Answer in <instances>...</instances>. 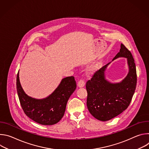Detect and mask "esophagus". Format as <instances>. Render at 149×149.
<instances>
[{
	"instance_id": "1",
	"label": "esophagus",
	"mask_w": 149,
	"mask_h": 149,
	"mask_svg": "<svg viewBox=\"0 0 149 149\" xmlns=\"http://www.w3.org/2000/svg\"><path fill=\"white\" fill-rule=\"evenodd\" d=\"M85 86V81L83 79H80L78 82V87L79 88L83 87Z\"/></svg>"
}]
</instances>
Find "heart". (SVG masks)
<instances>
[{
  "mask_svg": "<svg viewBox=\"0 0 149 149\" xmlns=\"http://www.w3.org/2000/svg\"><path fill=\"white\" fill-rule=\"evenodd\" d=\"M96 68H97V65H93V66H91V67H90V68H89V71L92 72H93L94 71H95V70H96Z\"/></svg>",
  "mask_w": 149,
  "mask_h": 149,
  "instance_id": "obj_1",
  "label": "heart"
}]
</instances>
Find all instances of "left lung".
<instances>
[{
    "label": "left lung",
    "mask_w": 149,
    "mask_h": 149,
    "mask_svg": "<svg viewBox=\"0 0 149 149\" xmlns=\"http://www.w3.org/2000/svg\"><path fill=\"white\" fill-rule=\"evenodd\" d=\"M120 47L113 61L120 57L127 58L129 70L125 78L118 83H111L105 79V71L110 62L96 71L86 83L87 108L91 114L100 121L110 120L126 110L135 92L137 74L134 60L123 44Z\"/></svg>",
    "instance_id": "left-lung-1"
}]
</instances>
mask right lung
<instances>
[{"instance_id": "1", "label": "right lung", "mask_w": 149, "mask_h": 149, "mask_svg": "<svg viewBox=\"0 0 149 149\" xmlns=\"http://www.w3.org/2000/svg\"><path fill=\"white\" fill-rule=\"evenodd\" d=\"M77 87L73 76L63 78L55 90L48 97L36 99L28 96L21 86L19 72L16 78L17 92L25 114L31 120L42 125H53L64 115L67 103Z\"/></svg>"}]
</instances>
